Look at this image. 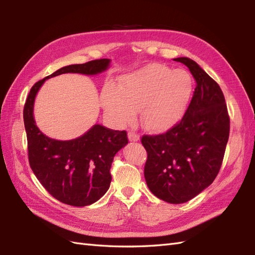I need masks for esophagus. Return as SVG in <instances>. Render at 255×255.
I'll use <instances>...</instances> for the list:
<instances>
[{"mask_svg":"<svg viewBox=\"0 0 255 255\" xmlns=\"http://www.w3.org/2000/svg\"><path fill=\"white\" fill-rule=\"evenodd\" d=\"M128 139H129V141H138L140 137H139V134L137 132L129 131L128 132Z\"/></svg>","mask_w":255,"mask_h":255,"instance_id":"34e87169","label":"esophagus"}]
</instances>
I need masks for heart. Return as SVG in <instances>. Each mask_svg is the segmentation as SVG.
I'll list each match as a JSON object with an SVG mask.
<instances>
[{
	"mask_svg": "<svg viewBox=\"0 0 255 255\" xmlns=\"http://www.w3.org/2000/svg\"><path fill=\"white\" fill-rule=\"evenodd\" d=\"M192 78L184 70L151 63L124 75L118 85L107 82L102 106L111 121L124 126L140 111L141 123L151 131H162L181 117L192 94Z\"/></svg>",
	"mask_w": 255,
	"mask_h": 255,
	"instance_id": "obj_1",
	"label": "heart"
}]
</instances>
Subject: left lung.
Segmentation results:
<instances>
[{
    "label": "left lung",
    "mask_w": 255,
    "mask_h": 255,
    "mask_svg": "<svg viewBox=\"0 0 255 255\" xmlns=\"http://www.w3.org/2000/svg\"><path fill=\"white\" fill-rule=\"evenodd\" d=\"M196 81L192 101L166 132L144 134L147 185L156 197L171 204L186 203L208 187L223 164L230 118L223 91L194 60L176 58Z\"/></svg>",
    "instance_id": "left-lung-1"
}]
</instances>
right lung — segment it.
<instances>
[{
	"label": "right lung",
	"mask_w": 255,
	"mask_h": 255,
	"mask_svg": "<svg viewBox=\"0 0 255 255\" xmlns=\"http://www.w3.org/2000/svg\"><path fill=\"white\" fill-rule=\"evenodd\" d=\"M110 59L71 64L57 70L32 85L24 106L28 160L32 172L51 196L61 203L83 207L97 202L110 188L114 156L128 143L127 132L94 125L83 136L55 140L42 133L34 119L37 92L47 79L62 73L99 74L110 67Z\"/></svg>",
	"instance_id": "obj_1"
}]
</instances>
